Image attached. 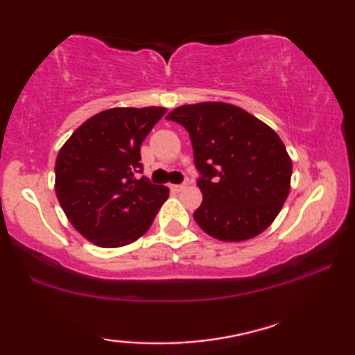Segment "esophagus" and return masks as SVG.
I'll return each mask as SVG.
<instances>
[{"mask_svg": "<svg viewBox=\"0 0 355 355\" xmlns=\"http://www.w3.org/2000/svg\"><path fill=\"white\" fill-rule=\"evenodd\" d=\"M186 187H187V184H173V186H171L174 192H181V190H184Z\"/></svg>", "mask_w": 355, "mask_h": 355, "instance_id": "esophagus-1", "label": "esophagus"}]
</instances>
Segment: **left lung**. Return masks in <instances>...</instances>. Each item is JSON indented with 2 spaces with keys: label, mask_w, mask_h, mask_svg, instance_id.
<instances>
[{
  "label": "left lung",
  "mask_w": 355,
  "mask_h": 355,
  "mask_svg": "<svg viewBox=\"0 0 355 355\" xmlns=\"http://www.w3.org/2000/svg\"><path fill=\"white\" fill-rule=\"evenodd\" d=\"M168 120L190 135L203 202L193 219L209 237L245 241L274 223L291 189L293 163L280 136L227 102L181 105Z\"/></svg>",
  "instance_id": "8db88e82"
}]
</instances>
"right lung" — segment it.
Returning a JSON list of instances; mask_svg holds the SVG:
<instances>
[{"label": "right lung", "instance_id": "add662e5", "mask_svg": "<svg viewBox=\"0 0 355 355\" xmlns=\"http://www.w3.org/2000/svg\"><path fill=\"white\" fill-rule=\"evenodd\" d=\"M165 107H114L76 128L55 158V195L70 224L101 248L141 239L169 197L141 173V144Z\"/></svg>", "mask_w": 355, "mask_h": 355}]
</instances>
